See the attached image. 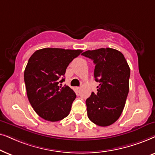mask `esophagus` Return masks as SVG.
Listing matches in <instances>:
<instances>
[{
    "instance_id": "34e87169",
    "label": "esophagus",
    "mask_w": 155,
    "mask_h": 155,
    "mask_svg": "<svg viewBox=\"0 0 155 155\" xmlns=\"http://www.w3.org/2000/svg\"><path fill=\"white\" fill-rule=\"evenodd\" d=\"M76 91H77L78 92H79L80 91H81V88H80V87H76Z\"/></svg>"
}]
</instances>
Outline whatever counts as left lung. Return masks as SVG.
Returning a JSON list of instances; mask_svg holds the SVG:
<instances>
[{
    "instance_id": "8db88e82",
    "label": "left lung",
    "mask_w": 155,
    "mask_h": 155,
    "mask_svg": "<svg viewBox=\"0 0 155 155\" xmlns=\"http://www.w3.org/2000/svg\"><path fill=\"white\" fill-rule=\"evenodd\" d=\"M94 61L97 94L86 101L87 115L91 122L106 127L120 116L129 92L130 69L124 55L112 48L88 50L81 54Z\"/></svg>"
}]
</instances>
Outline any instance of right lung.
<instances>
[{"label":"right lung","instance_id":"add662e5","mask_svg":"<svg viewBox=\"0 0 155 155\" xmlns=\"http://www.w3.org/2000/svg\"><path fill=\"white\" fill-rule=\"evenodd\" d=\"M81 49L44 48L29 59L24 72L27 96L31 106L42 118L51 122L68 116L76 94L64 81L69 63L82 52Z\"/></svg>","mask_w":155,"mask_h":155}]
</instances>
